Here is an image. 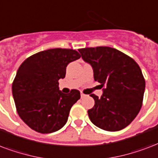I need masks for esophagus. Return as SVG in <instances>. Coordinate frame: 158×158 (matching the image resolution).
<instances>
[{
  "mask_svg": "<svg viewBox=\"0 0 158 158\" xmlns=\"http://www.w3.org/2000/svg\"><path fill=\"white\" fill-rule=\"evenodd\" d=\"M86 95H85V94H83V93H82V92H81V98H83V97H86Z\"/></svg>",
  "mask_w": 158,
  "mask_h": 158,
  "instance_id": "obj_1",
  "label": "esophagus"
}]
</instances>
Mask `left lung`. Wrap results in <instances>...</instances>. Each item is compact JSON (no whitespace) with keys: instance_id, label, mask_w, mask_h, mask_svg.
<instances>
[{"instance_id":"1","label":"left lung","mask_w":158,"mask_h":158,"mask_svg":"<svg viewBox=\"0 0 158 158\" xmlns=\"http://www.w3.org/2000/svg\"><path fill=\"white\" fill-rule=\"evenodd\" d=\"M93 70L95 81L101 83L102 95L94 94L95 105L87 111L97 127L108 131L125 128L142 107L145 80L136 61L115 48L97 47L78 50Z\"/></svg>"}]
</instances>
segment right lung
Wrapping results in <instances>:
<instances>
[{"label":"right lung","instance_id":"obj_1","mask_svg":"<svg viewBox=\"0 0 158 158\" xmlns=\"http://www.w3.org/2000/svg\"><path fill=\"white\" fill-rule=\"evenodd\" d=\"M81 57L77 51L55 48L26 59L16 72L12 95L21 120L34 131L51 133L63 127L70 110L81 97L78 90L59 89L67 65Z\"/></svg>","mask_w":158,"mask_h":158}]
</instances>
